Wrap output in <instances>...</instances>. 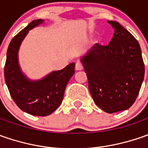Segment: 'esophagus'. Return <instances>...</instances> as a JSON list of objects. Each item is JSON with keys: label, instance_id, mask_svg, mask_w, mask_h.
<instances>
[{"label": "esophagus", "instance_id": "1", "mask_svg": "<svg viewBox=\"0 0 148 148\" xmlns=\"http://www.w3.org/2000/svg\"><path fill=\"white\" fill-rule=\"evenodd\" d=\"M83 69V66L82 64V62H77V63H76V70L77 71H82Z\"/></svg>", "mask_w": 148, "mask_h": 148}]
</instances>
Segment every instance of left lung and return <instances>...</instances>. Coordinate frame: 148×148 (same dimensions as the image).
Listing matches in <instances>:
<instances>
[{"label": "left lung", "mask_w": 148, "mask_h": 148, "mask_svg": "<svg viewBox=\"0 0 148 148\" xmlns=\"http://www.w3.org/2000/svg\"><path fill=\"white\" fill-rule=\"evenodd\" d=\"M108 23L114 29L109 45L95 44L81 62L95 105L112 114L133 105L145 69L138 40L119 22L108 20Z\"/></svg>", "instance_id": "1"}]
</instances>
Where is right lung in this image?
<instances>
[{"mask_svg":"<svg viewBox=\"0 0 148 148\" xmlns=\"http://www.w3.org/2000/svg\"><path fill=\"white\" fill-rule=\"evenodd\" d=\"M43 23L33 20L16 34L9 44L5 65V81L14 103L21 110L35 116H47L62 104L66 86L75 73V63L53 71L39 80H31L22 71L18 53L29 30Z\"/></svg>","mask_w":148,"mask_h":148,"instance_id":"1","label":"right lung"}]
</instances>
